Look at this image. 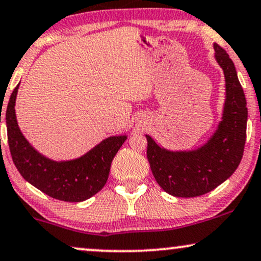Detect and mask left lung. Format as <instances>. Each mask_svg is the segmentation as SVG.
Here are the masks:
<instances>
[{
	"mask_svg": "<svg viewBox=\"0 0 261 261\" xmlns=\"http://www.w3.org/2000/svg\"><path fill=\"white\" fill-rule=\"evenodd\" d=\"M215 59L226 87L223 117L203 146L192 151H169L147 139V160L159 185L175 197H197L214 190L233 174L242 160L247 137V101L229 54L214 44Z\"/></svg>",
	"mask_w": 261,
	"mask_h": 261,
	"instance_id": "1",
	"label": "left lung"
}]
</instances>
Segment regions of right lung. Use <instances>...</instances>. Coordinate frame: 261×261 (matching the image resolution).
<instances>
[{
	"instance_id": "right-lung-1",
	"label": "right lung",
	"mask_w": 261,
	"mask_h": 261,
	"mask_svg": "<svg viewBox=\"0 0 261 261\" xmlns=\"http://www.w3.org/2000/svg\"><path fill=\"white\" fill-rule=\"evenodd\" d=\"M19 85L9 98L5 121L8 145L22 178L50 197L65 202H82L104 188L111 162L127 137H110L91 151L71 161L49 160L32 147L18 127L15 99ZM1 122V120H0Z\"/></svg>"
}]
</instances>
